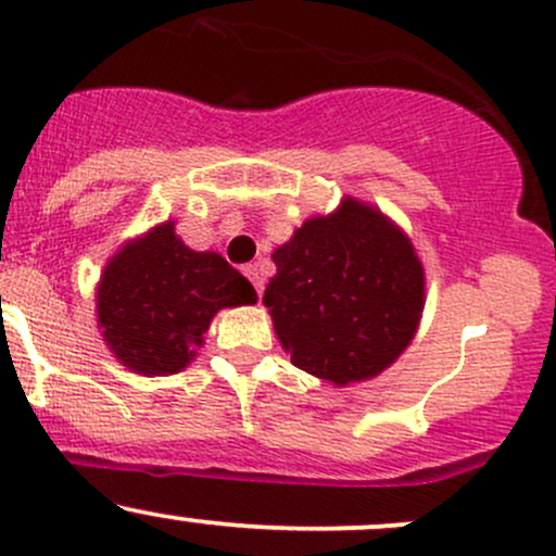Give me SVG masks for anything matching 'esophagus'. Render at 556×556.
<instances>
[{
	"mask_svg": "<svg viewBox=\"0 0 556 556\" xmlns=\"http://www.w3.org/2000/svg\"><path fill=\"white\" fill-rule=\"evenodd\" d=\"M242 271H245V277L251 279L253 287H256V292H258V298H261V292H264V274H261L258 264H248Z\"/></svg>",
	"mask_w": 556,
	"mask_h": 556,
	"instance_id": "1",
	"label": "esophagus"
}]
</instances>
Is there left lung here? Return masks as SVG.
I'll use <instances>...</instances> for the list:
<instances>
[{
  "label": "left lung",
  "instance_id": "obj_1",
  "mask_svg": "<svg viewBox=\"0 0 556 556\" xmlns=\"http://www.w3.org/2000/svg\"><path fill=\"white\" fill-rule=\"evenodd\" d=\"M264 292L279 342L303 371L344 387L400 358L424 314L416 248L379 208L344 198L274 251Z\"/></svg>",
  "mask_w": 556,
  "mask_h": 556
}]
</instances>
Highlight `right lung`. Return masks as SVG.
Segmentation results:
<instances>
[{
	"label": "right lung",
	"instance_id": "add662e5",
	"mask_svg": "<svg viewBox=\"0 0 556 556\" xmlns=\"http://www.w3.org/2000/svg\"><path fill=\"white\" fill-rule=\"evenodd\" d=\"M256 303V290L219 253L190 251L164 222L114 253L96 314L104 342L143 376L177 374L195 358L216 311Z\"/></svg>",
	"mask_w": 556,
	"mask_h": 556
}]
</instances>
